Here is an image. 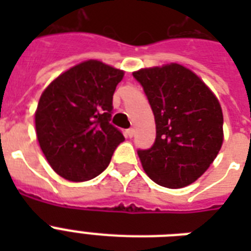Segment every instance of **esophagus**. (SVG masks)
I'll return each mask as SVG.
<instances>
[{
    "instance_id": "1",
    "label": "esophagus",
    "mask_w": 251,
    "mask_h": 251,
    "mask_svg": "<svg viewBox=\"0 0 251 251\" xmlns=\"http://www.w3.org/2000/svg\"><path fill=\"white\" fill-rule=\"evenodd\" d=\"M134 134H135L134 129H127V130H126V137H127V138H133Z\"/></svg>"
}]
</instances>
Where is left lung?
Segmentation results:
<instances>
[{
    "mask_svg": "<svg viewBox=\"0 0 251 251\" xmlns=\"http://www.w3.org/2000/svg\"><path fill=\"white\" fill-rule=\"evenodd\" d=\"M156 124L150 150L138 151L146 175L169 189L190 185L208 169L224 141L218 98L195 73L179 64L133 73Z\"/></svg>",
    "mask_w": 251,
    "mask_h": 251,
    "instance_id": "left-lung-1",
    "label": "left lung"
}]
</instances>
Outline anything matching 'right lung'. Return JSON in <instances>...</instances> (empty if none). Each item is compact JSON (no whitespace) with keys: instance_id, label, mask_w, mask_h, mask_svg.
<instances>
[{"instance_id":"obj_1","label":"right lung","mask_w":251,"mask_h":251,"mask_svg":"<svg viewBox=\"0 0 251 251\" xmlns=\"http://www.w3.org/2000/svg\"><path fill=\"white\" fill-rule=\"evenodd\" d=\"M125 72L87 60L43 91L35 126L40 149L61 177L83 182L101 173L125 138L110 125L114 90Z\"/></svg>"}]
</instances>
